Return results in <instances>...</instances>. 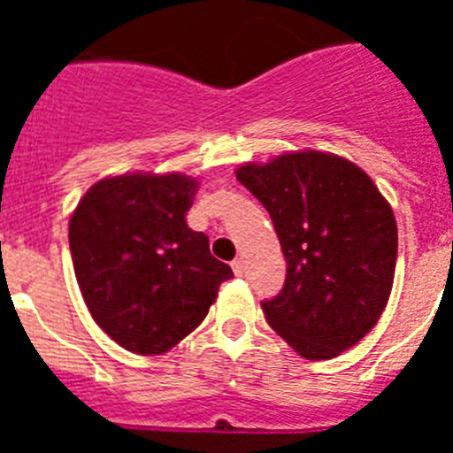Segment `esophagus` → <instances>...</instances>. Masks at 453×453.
Wrapping results in <instances>:
<instances>
[{
  "label": "esophagus",
  "instance_id": "esophagus-1",
  "mask_svg": "<svg viewBox=\"0 0 453 453\" xmlns=\"http://www.w3.org/2000/svg\"><path fill=\"white\" fill-rule=\"evenodd\" d=\"M231 267H234V274L235 276L245 274V261H242V258H235V261L231 263Z\"/></svg>",
  "mask_w": 453,
  "mask_h": 453
}]
</instances>
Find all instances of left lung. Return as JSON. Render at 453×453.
Masks as SVG:
<instances>
[{"mask_svg":"<svg viewBox=\"0 0 453 453\" xmlns=\"http://www.w3.org/2000/svg\"><path fill=\"white\" fill-rule=\"evenodd\" d=\"M235 177L267 208L286 283L261 302L267 324L308 361L335 358L372 331L392 290L397 222L358 165L324 151L283 154Z\"/></svg>","mask_w":453,"mask_h":453,"instance_id":"left-lung-1","label":"left lung"}]
</instances>
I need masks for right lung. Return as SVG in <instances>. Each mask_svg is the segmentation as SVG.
Returning a JSON list of instances; mask_svg holds the SVG:
<instances>
[{"label":"right lung","instance_id":"add662e5","mask_svg":"<svg viewBox=\"0 0 453 453\" xmlns=\"http://www.w3.org/2000/svg\"><path fill=\"white\" fill-rule=\"evenodd\" d=\"M197 181L122 174L97 181L70 218V251L95 322L124 349L158 356L206 318L234 276L186 224Z\"/></svg>","mask_w":453,"mask_h":453}]
</instances>
